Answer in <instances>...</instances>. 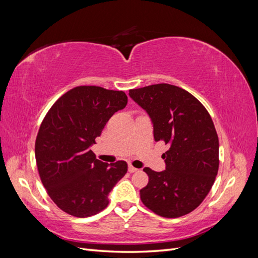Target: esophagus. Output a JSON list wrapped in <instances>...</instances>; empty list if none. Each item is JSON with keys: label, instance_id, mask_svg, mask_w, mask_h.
I'll return each mask as SVG.
<instances>
[{"label": "esophagus", "instance_id": "obj_1", "mask_svg": "<svg viewBox=\"0 0 258 258\" xmlns=\"http://www.w3.org/2000/svg\"><path fill=\"white\" fill-rule=\"evenodd\" d=\"M128 171L130 173H134V172H137V171H139V169H137V168H135L134 166H131V165H129V167H128Z\"/></svg>", "mask_w": 258, "mask_h": 258}]
</instances>
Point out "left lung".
Here are the masks:
<instances>
[{"instance_id":"obj_1","label":"left lung","mask_w":258,"mask_h":258,"mask_svg":"<svg viewBox=\"0 0 258 258\" xmlns=\"http://www.w3.org/2000/svg\"><path fill=\"white\" fill-rule=\"evenodd\" d=\"M130 98L150 115L166 170L144 168L147 185L140 190L143 205L159 216L190 213L207 197L217 175L218 137L207 108L191 93L170 84L129 90Z\"/></svg>"}]
</instances>
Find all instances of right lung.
<instances>
[{"instance_id": "obj_1", "label": "right lung", "mask_w": 258, "mask_h": 258, "mask_svg": "<svg viewBox=\"0 0 258 258\" xmlns=\"http://www.w3.org/2000/svg\"><path fill=\"white\" fill-rule=\"evenodd\" d=\"M123 91L79 86L61 96L43 119L35 159L48 196L63 212L88 217L104 210L108 194L127 173L126 161L102 162L90 146L108 119L127 105Z\"/></svg>"}]
</instances>
